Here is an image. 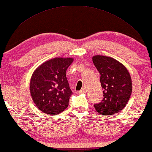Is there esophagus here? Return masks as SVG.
I'll return each instance as SVG.
<instances>
[{
  "label": "esophagus",
  "mask_w": 152,
  "mask_h": 152,
  "mask_svg": "<svg viewBox=\"0 0 152 152\" xmlns=\"http://www.w3.org/2000/svg\"><path fill=\"white\" fill-rule=\"evenodd\" d=\"M84 92H86V88H82L81 90L79 92V93H84Z\"/></svg>",
  "instance_id": "esophagus-1"
}]
</instances>
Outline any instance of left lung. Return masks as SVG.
<instances>
[{
	"instance_id": "obj_1",
	"label": "left lung",
	"mask_w": 152,
	"mask_h": 152,
	"mask_svg": "<svg viewBox=\"0 0 152 152\" xmlns=\"http://www.w3.org/2000/svg\"><path fill=\"white\" fill-rule=\"evenodd\" d=\"M94 64L100 74V83L103 89L102 99L94 104L99 114L113 115L123 110L130 98L132 84L129 73L124 66L112 58L95 56Z\"/></svg>"
}]
</instances>
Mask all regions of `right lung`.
<instances>
[{"instance_id":"add662e5","label":"right lung","mask_w":152,"mask_h":152,"mask_svg":"<svg viewBox=\"0 0 152 152\" xmlns=\"http://www.w3.org/2000/svg\"><path fill=\"white\" fill-rule=\"evenodd\" d=\"M72 58H56L43 63L33 73L30 83L32 100L38 110L55 115L67 108L72 94L66 76Z\"/></svg>"}]
</instances>
